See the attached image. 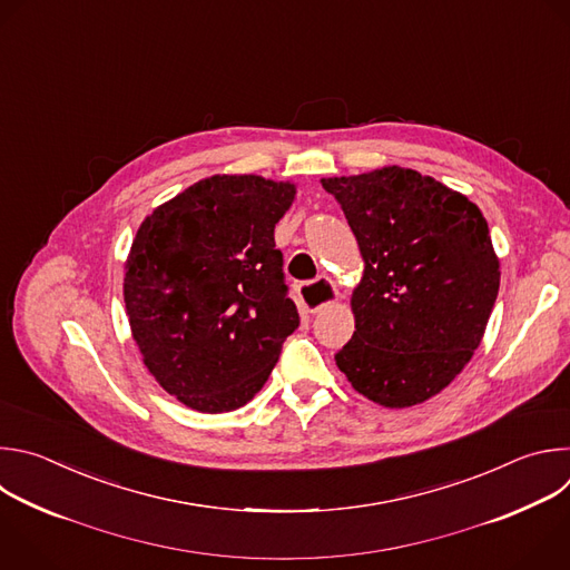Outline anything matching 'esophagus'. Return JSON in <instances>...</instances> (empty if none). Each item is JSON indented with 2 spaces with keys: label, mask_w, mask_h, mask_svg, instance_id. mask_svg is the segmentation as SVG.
I'll return each mask as SVG.
<instances>
[{
  "label": "esophagus",
  "mask_w": 570,
  "mask_h": 570,
  "mask_svg": "<svg viewBox=\"0 0 570 570\" xmlns=\"http://www.w3.org/2000/svg\"><path fill=\"white\" fill-rule=\"evenodd\" d=\"M298 298L309 312H318L321 307L334 303L336 289L327 278H318L314 283H303L298 287Z\"/></svg>",
  "instance_id": "1"
}]
</instances>
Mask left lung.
Instances as JSON below:
<instances>
[{"label":"left lung","mask_w":570,"mask_h":570,"mask_svg":"<svg viewBox=\"0 0 570 570\" xmlns=\"http://www.w3.org/2000/svg\"><path fill=\"white\" fill-rule=\"evenodd\" d=\"M321 184L366 265L336 366L375 404H420L465 368L488 327L501 281L488 222L465 195L411 168Z\"/></svg>","instance_id":"obj_1"}]
</instances>
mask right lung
Masks as SVG:
<instances>
[{
    "instance_id": "obj_1",
    "label": "right lung",
    "mask_w": 570,
    "mask_h": 570,
    "mask_svg": "<svg viewBox=\"0 0 570 570\" xmlns=\"http://www.w3.org/2000/svg\"><path fill=\"white\" fill-rule=\"evenodd\" d=\"M294 195L289 181L213 175L139 226L124 278L132 336L161 389L195 411L245 406L298 327L274 243Z\"/></svg>"
}]
</instances>
